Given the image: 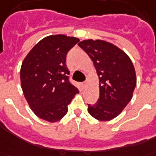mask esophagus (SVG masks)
I'll return each mask as SVG.
<instances>
[{
  "label": "esophagus",
  "instance_id": "34e87169",
  "mask_svg": "<svg viewBox=\"0 0 156 156\" xmlns=\"http://www.w3.org/2000/svg\"><path fill=\"white\" fill-rule=\"evenodd\" d=\"M87 84V81L83 82V87H85V86H86Z\"/></svg>",
  "mask_w": 156,
  "mask_h": 156
}]
</instances>
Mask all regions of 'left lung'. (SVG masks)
<instances>
[{
    "label": "left lung",
    "mask_w": 156,
    "mask_h": 156,
    "mask_svg": "<svg viewBox=\"0 0 156 156\" xmlns=\"http://www.w3.org/2000/svg\"><path fill=\"white\" fill-rule=\"evenodd\" d=\"M78 46L93 62L99 78L98 101L87 111L95 119H114L131 101L136 75L131 58L113 44L101 40H85Z\"/></svg>",
    "instance_id": "1"
}]
</instances>
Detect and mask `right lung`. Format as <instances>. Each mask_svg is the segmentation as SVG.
Here are the masks:
<instances>
[{"instance_id":"right-lung-1","label":"right lung","mask_w":156,"mask_h":156,"mask_svg":"<svg viewBox=\"0 0 156 156\" xmlns=\"http://www.w3.org/2000/svg\"><path fill=\"white\" fill-rule=\"evenodd\" d=\"M79 39L64 34L44 38L25 56L20 83L29 106L40 119L56 122L68 112V105L78 93L69 81L66 55Z\"/></svg>"}]
</instances>
